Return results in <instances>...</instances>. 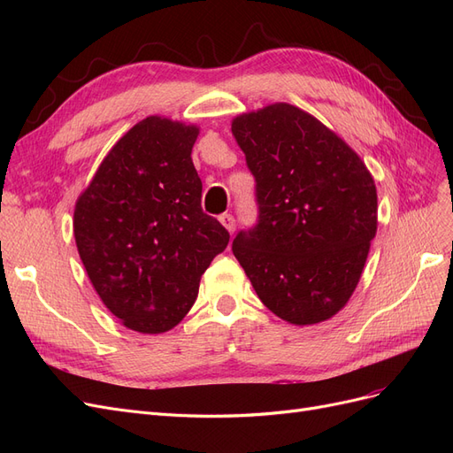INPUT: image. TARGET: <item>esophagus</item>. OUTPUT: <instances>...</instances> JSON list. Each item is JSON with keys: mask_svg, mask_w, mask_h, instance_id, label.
<instances>
[{"mask_svg": "<svg viewBox=\"0 0 453 453\" xmlns=\"http://www.w3.org/2000/svg\"><path fill=\"white\" fill-rule=\"evenodd\" d=\"M219 221H221V225L230 232V234L236 230V219L232 217L230 213H223L221 217H219Z\"/></svg>", "mask_w": 453, "mask_h": 453, "instance_id": "1", "label": "esophagus"}]
</instances>
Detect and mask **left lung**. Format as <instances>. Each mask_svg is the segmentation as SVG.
<instances>
[{
    "label": "left lung",
    "mask_w": 453,
    "mask_h": 453,
    "mask_svg": "<svg viewBox=\"0 0 453 453\" xmlns=\"http://www.w3.org/2000/svg\"><path fill=\"white\" fill-rule=\"evenodd\" d=\"M255 177L257 225L232 251L263 304L293 325L346 306L378 226L372 175L355 150L310 113L272 104L232 120Z\"/></svg>",
    "instance_id": "left-lung-1"
}]
</instances>
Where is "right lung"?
Segmentation results:
<instances>
[{
  "instance_id": "add662e5",
  "label": "right lung",
  "mask_w": 453,
  "mask_h": 453,
  "mask_svg": "<svg viewBox=\"0 0 453 453\" xmlns=\"http://www.w3.org/2000/svg\"><path fill=\"white\" fill-rule=\"evenodd\" d=\"M198 127L147 117L109 150L73 213L85 270L122 325L166 333L193 308L228 230L202 210Z\"/></svg>"
}]
</instances>
